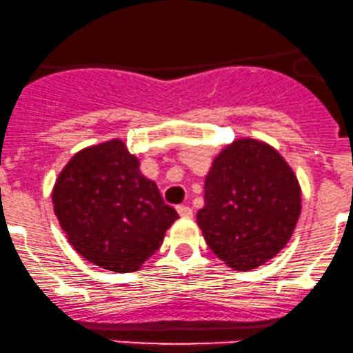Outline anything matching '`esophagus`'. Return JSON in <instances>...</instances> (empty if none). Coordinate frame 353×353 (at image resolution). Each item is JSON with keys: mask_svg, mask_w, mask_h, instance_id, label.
I'll return each instance as SVG.
<instances>
[{"mask_svg": "<svg viewBox=\"0 0 353 353\" xmlns=\"http://www.w3.org/2000/svg\"><path fill=\"white\" fill-rule=\"evenodd\" d=\"M176 212L180 214V217H192V215H193V210L187 205H178Z\"/></svg>", "mask_w": 353, "mask_h": 353, "instance_id": "esophagus-1", "label": "esophagus"}]
</instances>
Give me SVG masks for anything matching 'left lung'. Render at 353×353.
I'll return each mask as SVG.
<instances>
[{
	"instance_id": "left-lung-1",
	"label": "left lung",
	"mask_w": 353,
	"mask_h": 353,
	"mask_svg": "<svg viewBox=\"0 0 353 353\" xmlns=\"http://www.w3.org/2000/svg\"><path fill=\"white\" fill-rule=\"evenodd\" d=\"M301 214V187L276 148L242 136L212 160L196 223L212 252L251 271L286 248Z\"/></svg>"
}]
</instances>
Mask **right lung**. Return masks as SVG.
Here are the masks:
<instances>
[{"label": "right lung", "instance_id": "obj_1", "mask_svg": "<svg viewBox=\"0 0 353 353\" xmlns=\"http://www.w3.org/2000/svg\"><path fill=\"white\" fill-rule=\"evenodd\" d=\"M139 165L126 143L112 138L77 151L52 190L67 241L85 261L108 271H138L178 219Z\"/></svg>", "mask_w": 353, "mask_h": 353}]
</instances>
